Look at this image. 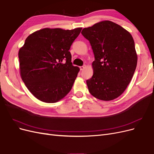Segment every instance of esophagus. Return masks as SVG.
<instances>
[{
    "label": "esophagus",
    "mask_w": 154,
    "mask_h": 154,
    "mask_svg": "<svg viewBox=\"0 0 154 154\" xmlns=\"http://www.w3.org/2000/svg\"><path fill=\"white\" fill-rule=\"evenodd\" d=\"M85 67H86V66H85H85H81V67H80V69L81 71H83V70L84 69Z\"/></svg>",
    "instance_id": "esophagus-1"
}]
</instances>
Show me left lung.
<instances>
[{"instance_id":"1","label":"left lung","mask_w":154,"mask_h":154,"mask_svg":"<svg viewBox=\"0 0 154 154\" xmlns=\"http://www.w3.org/2000/svg\"><path fill=\"white\" fill-rule=\"evenodd\" d=\"M91 44L95 60L93 75L87 80L88 89L96 98L113 100L122 95L136 69L137 55L130 32L116 23L105 20L83 29Z\"/></svg>"}]
</instances>
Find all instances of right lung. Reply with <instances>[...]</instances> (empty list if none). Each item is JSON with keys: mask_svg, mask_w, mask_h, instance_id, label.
I'll return each mask as SVG.
<instances>
[{"mask_svg": "<svg viewBox=\"0 0 154 154\" xmlns=\"http://www.w3.org/2000/svg\"><path fill=\"white\" fill-rule=\"evenodd\" d=\"M82 29L44 28L26 39L18 51L20 74L36 98L56 103L71 90L80 68L72 66L69 51Z\"/></svg>", "mask_w": 154, "mask_h": 154, "instance_id": "obj_1", "label": "right lung"}]
</instances>
